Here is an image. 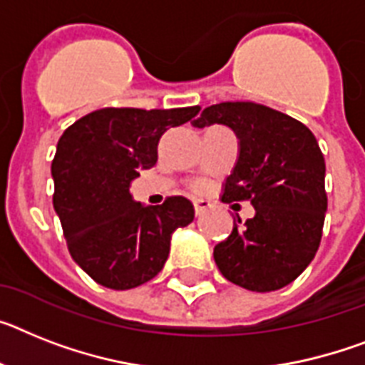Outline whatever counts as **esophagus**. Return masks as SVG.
Masks as SVG:
<instances>
[{
	"instance_id": "esophagus-1",
	"label": "esophagus",
	"mask_w": 365,
	"mask_h": 365,
	"mask_svg": "<svg viewBox=\"0 0 365 365\" xmlns=\"http://www.w3.org/2000/svg\"><path fill=\"white\" fill-rule=\"evenodd\" d=\"M192 206H195V213H197V215H202L204 211L210 210L211 204L207 200H202V198H197V200H192Z\"/></svg>"
}]
</instances>
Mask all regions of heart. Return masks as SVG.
<instances>
[{"label":"heart","mask_w":365,"mask_h":365,"mask_svg":"<svg viewBox=\"0 0 365 365\" xmlns=\"http://www.w3.org/2000/svg\"><path fill=\"white\" fill-rule=\"evenodd\" d=\"M192 189H195V191H204V189H206V182L195 180V182H192Z\"/></svg>","instance_id":"heart-1"}]
</instances>
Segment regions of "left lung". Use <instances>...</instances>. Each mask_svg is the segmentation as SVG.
<instances>
[{
	"label": "left lung",
	"mask_w": 365,
	"mask_h": 365,
	"mask_svg": "<svg viewBox=\"0 0 365 365\" xmlns=\"http://www.w3.org/2000/svg\"><path fill=\"white\" fill-rule=\"evenodd\" d=\"M197 128L226 124L240 139V158L226 178L222 202L249 200L256 210L213 249L222 277L250 292L292 284L319 249L327 191L317 139L293 116L254 102L206 107Z\"/></svg>",
	"instance_id": "obj_1"
}]
</instances>
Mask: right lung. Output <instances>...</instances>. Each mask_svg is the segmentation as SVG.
Segmentation results:
<instances>
[{"label": "right lung", "instance_id": "1", "mask_svg": "<svg viewBox=\"0 0 365 365\" xmlns=\"http://www.w3.org/2000/svg\"><path fill=\"white\" fill-rule=\"evenodd\" d=\"M200 107H103L64 130L51 161L53 207L70 256L94 282L131 289L152 280L168 258L170 235L195 219L185 197L161 206L131 200L130 182L158 161L165 131Z\"/></svg>", "mask_w": 365, "mask_h": 365}]
</instances>
